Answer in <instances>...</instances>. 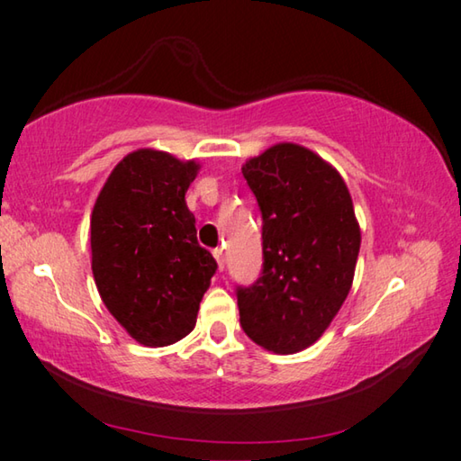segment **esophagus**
<instances>
[{
    "mask_svg": "<svg viewBox=\"0 0 461 461\" xmlns=\"http://www.w3.org/2000/svg\"><path fill=\"white\" fill-rule=\"evenodd\" d=\"M213 256H215V260H217V268L223 270V267H225V260H223V249H221V248L213 249Z\"/></svg>",
    "mask_w": 461,
    "mask_h": 461,
    "instance_id": "1",
    "label": "esophagus"
}]
</instances>
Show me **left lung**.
<instances>
[{
	"instance_id": "left-lung-1",
	"label": "left lung",
	"mask_w": 461,
	"mask_h": 461,
	"mask_svg": "<svg viewBox=\"0 0 461 461\" xmlns=\"http://www.w3.org/2000/svg\"><path fill=\"white\" fill-rule=\"evenodd\" d=\"M241 173L262 212V276L238 288L241 330L275 354L321 338L352 288L362 233L341 175L305 146L280 142Z\"/></svg>"
}]
</instances>
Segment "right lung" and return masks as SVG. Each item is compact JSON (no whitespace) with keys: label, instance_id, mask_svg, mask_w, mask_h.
Here are the masks:
<instances>
[{"label":"right lung","instance_id":"add662e5","mask_svg":"<svg viewBox=\"0 0 461 461\" xmlns=\"http://www.w3.org/2000/svg\"><path fill=\"white\" fill-rule=\"evenodd\" d=\"M197 160L138 148L115 165L91 212V270L101 301L148 348L193 331L217 264L199 246L185 193Z\"/></svg>","mask_w":461,"mask_h":461}]
</instances>
